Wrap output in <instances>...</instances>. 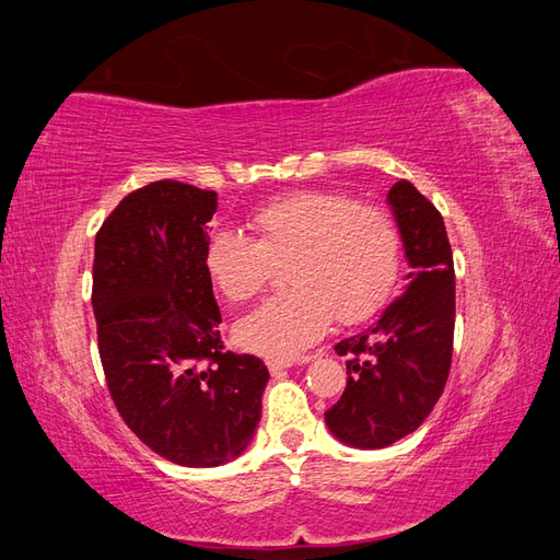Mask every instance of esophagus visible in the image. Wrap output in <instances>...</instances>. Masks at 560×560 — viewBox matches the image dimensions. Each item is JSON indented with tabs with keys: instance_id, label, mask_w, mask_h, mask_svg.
Instances as JSON below:
<instances>
[{
	"instance_id": "obj_1",
	"label": "esophagus",
	"mask_w": 560,
	"mask_h": 560,
	"mask_svg": "<svg viewBox=\"0 0 560 560\" xmlns=\"http://www.w3.org/2000/svg\"><path fill=\"white\" fill-rule=\"evenodd\" d=\"M266 366H268L270 374L280 376V374H284L287 369H292L294 362H290V360H266Z\"/></svg>"
}]
</instances>
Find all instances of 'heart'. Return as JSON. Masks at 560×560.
<instances>
[{"instance_id":"heart-1","label":"heart","mask_w":560,"mask_h":560,"mask_svg":"<svg viewBox=\"0 0 560 560\" xmlns=\"http://www.w3.org/2000/svg\"><path fill=\"white\" fill-rule=\"evenodd\" d=\"M257 238L217 229L202 245L214 292L243 303L287 266L292 292L270 299L235 325V341L273 360H292L319 341L336 317L354 325L374 315L397 280L395 219L341 191H292L249 214Z\"/></svg>"}]
</instances>
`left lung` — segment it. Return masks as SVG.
I'll return each mask as SVG.
<instances>
[{
    "label": "left lung",
    "mask_w": 560,
    "mask_h": 560,
    "mask_svg": "<svg viewBox=\"0 0 560 560\" xmlns=\"http://www.w3.org/2000/svg\"><path fill=\"white\" fill-rule=\"evenodd\" d=\"M387 206L411 273L366 329L334 346L348 358V383L325 413L338 442L362 451L393 446L425 422L453 354L455 273L444 217L406 179L387 191Z\"/></svg>",
    "instance_id": "obj_1"
}]
</instances>
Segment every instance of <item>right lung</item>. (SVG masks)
Returning a JSON list of instances; mask_svg holds the SVG:
<instances>
[{"mask_svg":"<svg viewBox=\"0 0 560 560\" xmlns=\"http://www.w3.org/2000/svg\"><path fill=\"white\" fill-rule=\"evenodd\" d=\"M217 194L173 179L128 194L95 235L93 313L112 399L142 444L182 467L241 457L261 418L266 364L219 338L202 268Z\"/></svg>","mask_w":560,"mask_h":560,"instance_id":"add662e5","label":"right lung"}]
</instances>
